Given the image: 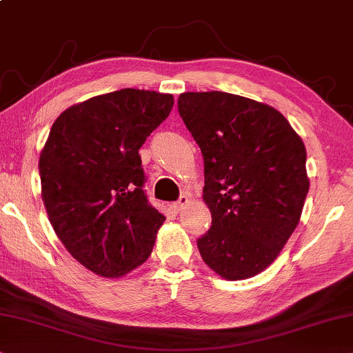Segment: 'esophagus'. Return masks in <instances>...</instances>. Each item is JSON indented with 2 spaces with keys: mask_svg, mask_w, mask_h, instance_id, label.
<instances>
[{
  "mask_svg": "<svg viewBox=\"0 0 353 353\" xmlns=\"http://www.w3.org/2000/svg\"><path fill=\"white\" fill-rule=\"evenodd\" d=\"M189 203V196H187L185 194L179 196V200L174 201V203H171V210L174 211V213H181L182 210H184V206Z\"/></svg>",
  "mask_w": 353,
  "mask_h": 353,
  "instance_id": "1",
  "label": "esophagus"
}]
</instances>
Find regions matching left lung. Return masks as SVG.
<instances>
[{"mask_svg": "<svg viewBox=\"0 0 353 353\" xmlns=\"http://www.w3.org/2000/svg\"><path fill=\"white\" fill-rule=\"evenodd\" d=\"M179 114L205 161L210 231L196 241L221 278L265 271L297 228L307 199V150L278 110L224 92H185Z\"/></svg>", "mask_w": 353, "mask_h": 353, "instance_id": "left-lung-1", "label": "left lung"}]
</instances>
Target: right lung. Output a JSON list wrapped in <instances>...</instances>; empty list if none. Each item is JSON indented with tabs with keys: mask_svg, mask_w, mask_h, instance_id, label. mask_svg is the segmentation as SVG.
<instances>
[{
	"mask_svg": "<svg viewBox=\"0 0 353 353\" xmlns=\"http://www.w3.org/2000/svg\"><path fill=\"white\" fill-rule=\"evenodd\" d=\"M174 98L137 88L105 93L61 112L40 153L41 199L75 260L119 278L148 260L166 219L148 203L139 150Z\"/></svg>",
	"mask_w": 353,
	"mask_h": 353,
	"instance_id": "obj_1",
	"label": "right lung"
}]
</instances>
